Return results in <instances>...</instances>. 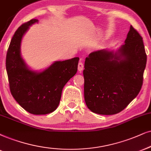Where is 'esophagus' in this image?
<instances>
[{
	"label": "esophagus",
	"mask_w": 151,
	"mask_h": 151,
	"mask_svg": "<svg viewBox=\"0 0 151 151\" xmlns=\"http://www.w3.org/2000/svg\"><path fill=\"white\" fill-rule=\"evenodd\" d=\"M83 69V63L80 61L79 63V64H78V70H79V72H81L82 70Z\"/></svg>",
	"instance_id": "esophagus-1"
}]
</instances>
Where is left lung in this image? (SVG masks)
Wrapping results in <instances>:
<instances>
[{
	"label": "left lung",
	"mask_w": 151,
	"mask_h": 151,
	"mask_svg": "<svg viewBox=\"0 0 151 151\" xmlns=\"http://www.w3.org/2000/svg\"><path fill=\"white\" fill-rule=\"evenodd\" d=\"M143 38L130 26L118 52L99 50L86 58L84 99L91 111L102 115L121 112L142 88L147 56Z\"/></svg>",
	"instance_id": "obj_1"
}]
</instances>
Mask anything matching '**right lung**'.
<instances>
[{"instance_id": "1", "label": "right lung", "mask_w": 151, "mask_h": 151, "mask_svg": "<svg viewBox=\"0 0 151 151\" xmlns=\"http://www.w3.org/2000/svg\"><path fill=\"white\" fill-rule=\"evenodd\" d=\"M37 22L33 19L16 30L7 49L5 64L14 100L29 113L42 115L58 107L64 86L77 73L79 58L56 61L42 72L28 69L21 56V41L29 26Z\"/></svg>"}]
</instances>
